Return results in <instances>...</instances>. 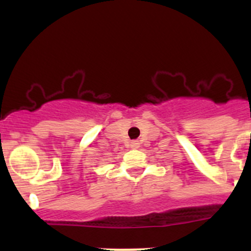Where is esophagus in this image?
<instances>
[{
  "mask_svg": "<svg viewBox=\"0 0 251 251\" xmlns=\"http://www.w3.org/2000/svg\"><path fill=\"white\" fill-rule=\"evenodd\" d=\"M131 148L132 149H137L138 147H140V143H138V142H136V141H133V142H131Z\"/></svg>",
  "mask_w": 251,
  "mask_h": 251,
  "instance_id": "1",
  "label": "esophagus"
}]
</instances>
